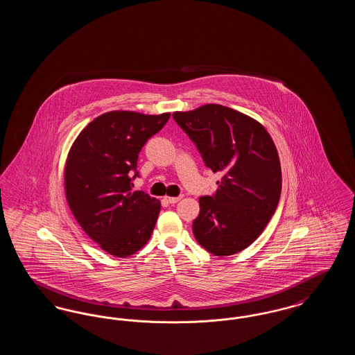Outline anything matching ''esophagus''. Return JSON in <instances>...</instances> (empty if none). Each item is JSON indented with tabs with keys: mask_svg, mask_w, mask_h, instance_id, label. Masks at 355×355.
Here are the masks:
<instances>
[{
	"mask_svg": "<svg viewBox=\"0 0 355 355\" xmlns=\"http://www.w3.org/2000/svg\"><path fill=\"white\" fill-rule=\"evenodd\" d=\"M181 200V197H165V201L169 203H177Z\"/></svg>",
	"mask_w": 355,
	"mask_h": 355,
	"instance_id": "34e87169",
	"label": "esophagus"
}]
</instances>
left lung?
I'll use <instances>...</instances> for the list:
<instances>
[{
	"instance_id": "left-lung-1",
	"label": "left lung",
	"mask_w": 355,
	"mask_h": 355,
	"mask_svg": "<svg viewBox=\"0 0 355 355\" xmlns=\"http://www.w3.org/2000/svg\"><path fill=\"white\" fill-rule=\"evenodd\" d=\"M173 119L205 165L222 173L217 191L200 198L193 220L197 242L218 257L242 252L261 236L281 197V164L270 135L258 121L216 103L175 112Z\"/></svg>"
}]
</instances>
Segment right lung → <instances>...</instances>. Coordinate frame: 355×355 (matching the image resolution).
<instances>
[{"mask_svg":"<svg viewBox=\"0 0 355 355\" xmlns=\"http://www.w3.org/2000/svg\"><path fill=\"white\" fill-rule=\"evenodd\" d=\"M170 113L148 116L109 112L93 119L70 148L65 166L69 207L85 233L114 257H129L146 245L161 203L138 190V154ZM135 175H132V173Z\"/></svg>","mask_w":355,"mask_h":355,"instance_id":"add662e5","label":"right lung"}]
</instances>
